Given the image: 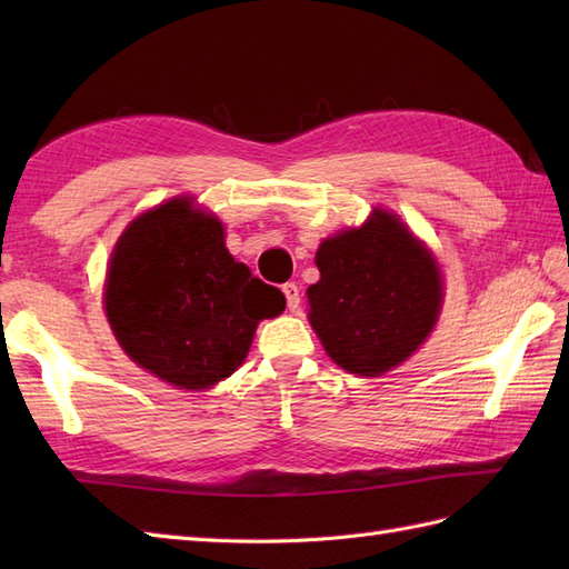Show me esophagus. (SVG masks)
I'll return each mask as SVG.
<instances>
[{
    "label": "esophagus",
    "mask_w": 569,
    "mask_h": 569,
    "mask_svg": "<svg viewBox=\"0 0 569 569\" xmlns=\"http://www.w3.org/2000/svg\"><path fill=\"white\" fill-rule=\"evenodd\" d=\"M283 296H286L288 310L298 312V308H300V288H298L296 283H286V286H283Z\"/></svg>",
    "instance_id": "34e87169"
}]
</instances>
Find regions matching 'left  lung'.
I'll return each instance as SVG.
<instances>
[{"mask_svg": "<svg viewBox=\"0 0 569 569\" xmlns=\"http://www.w3.org/2000/svg\"><path fill=\"white\" fill-rule=\"evenodd\" d=\"M316 263L308 320L335 365L379 377L428 340L442 308V276L401 217L377 208L361 227L322 239Z\"/></svg>", "mask_w": 569, "mask_h": 569, "instance_id": "8db88e82", "label": "left lung"}]
</instances>
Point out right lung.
I'll return each instance as SVG.
<instances>
[{
  "instance_id": "add662e5",
  "label": "right lung",
  "mask_w": 569,
  "mask_h": 569,
  "mask_svg": "<svg viewBox=\"0 0 569 569\" xmlns=\"http://www.w3.org/2000/svg\"><path fill=\"white\" fill-rule=\"evenodd\" d=\"M286 298L224 247L214 214L173 198L117 239L104 312L131 361L178 389H210L241 367L266 318Z\"/></svg>"
}]
</instances>
